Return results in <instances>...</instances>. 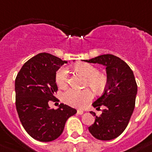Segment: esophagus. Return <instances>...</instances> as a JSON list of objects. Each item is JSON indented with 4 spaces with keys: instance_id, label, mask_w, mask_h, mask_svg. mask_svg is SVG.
Here are the masks:
<instances>
[{
    "instance_id": "1",
    "label": "esophagus",
    "mask_w": 152,
    "mask_h": 152,
    "mask_svg": "<svg viewBox=\"0 0 152 152\" xmlns=\"http://www.w3.org/2000/svg\"><path fill=\"white\" fill-rule=\"evenodd\" d=\"M77 114H79V115H82V114L84 113V111L83 110H77Z\"/></svg>"
}]
</instances>
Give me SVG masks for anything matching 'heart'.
I'll list each match as a JSON object with an SVG mask.
<instances>
[{
	"label": "heart",
	"mask_w": 152,
	"mask_h": 152,
	"mask_svg": "<svg viewBox=\"0 0 152 152\" xmlns=\"http://www.w3.org/2000/svg\"><path fill=\"white\" fill-rule=\"evenodd\" d=\"M75 69L86 77L85 85H88L96 91H101L107 84V76L102 72L98 71L97 67L88 63H81L75 65ZM56 85L64 88L68 83V71L67 67H63L56 71L55 76ZM93 99V92L88 88L77 90L69 88L63 95V100L65 103L78 109H83Z\"/></svg>",
	"instance_id": "obj_1"
}]
</instances>
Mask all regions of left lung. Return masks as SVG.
<instances>
[{
    "label": "left lung",
    "instance_id": "obj_1",
    "mask_svg": "<svg viewBox=\"0 0 152 152\" xmlns=\"http://www.w3.org/2000/svg\"><path fill=\"white\" fill-rule=\"evenodd\" d=\"M84 61L106 67L107 84L103 94L92 103L96 109L105 107L88 130L101 141H110L120 136L128 125L135 106L137 85L128 64L112 54H104Z\"/></svg>",
    "mask_w": 152,
    "mask_h": 152
}]
</instances>
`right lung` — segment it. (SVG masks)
<instances>
[{"instance_id":"1","label":"right lung","mask_w":152,"mask_h":152,"mask_svg":"<svg viewBox=\"0 0 152 152\" xmlns=\"http://www.w3.org/2000/svg\"><path fill=\"white\" fill-rule=\"evenodd\" d=\"M67 61L47 53H41L24 64L15 78V105L18 117L26 131L42 142L61 136L65 124L77 110L60 104L54 110L49 106L55 102L57 91L55 76Z\"/></svg>"}]
</instances>
